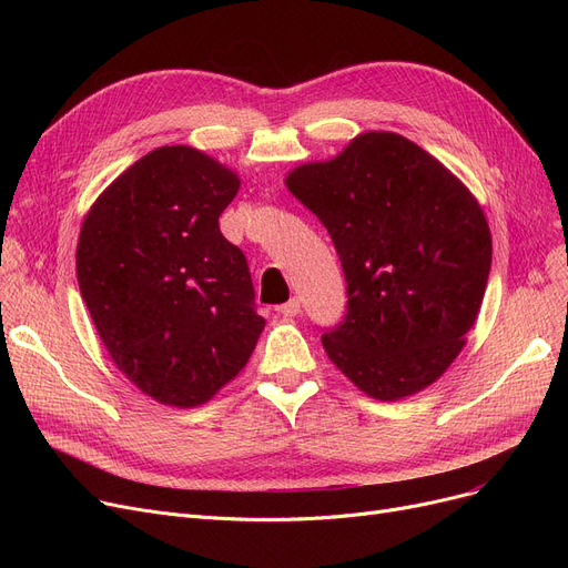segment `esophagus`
<instances>
[{
  "mask_svg": "<svg viewBox=\"0 0 568 568\" xmlns=\"http://www.w3.org/2000/svg\"><path fill=\"white\" fill-rule=\"evenodd\" d=\"M278 313L285 315V317H296V315H300L302 313V300H300V296H292L287 304H283L278 308Z\"/></svg>",
  "mask_w": 568,
  "mask_h": 568,
  "instance_id": "1",
  "label": "esophagus"
}]
</instances>
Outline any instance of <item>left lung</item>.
Listing matches in <instances>:
<instances>
[{
  "label": "left lung",
  "mask_w": 568,
  "mask_h": 568,
  "mask_svg": "<svg viewBox=\"0 0 568 568\" xmlns=\"http://www.w3.org/2000/svg\"><path fill=\"white\" fill-rule=\"evenodd\" d=\"M285 186L329 232L347 313L324 332L329 359L364 394L398 400L454 364L479 315L493 242L481 204L412 140L368 131Z\"/></svg>",
  "instance_id": "8db88e82"
}]
</instances>
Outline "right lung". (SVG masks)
I'll list each match as a JSON object with an SVG mask.
<instances>
[{
  "label": "right lung",
  "instance_id": "right-lung-1",
  "mask_svg": "<svg viewBox=\"0 0 568 568\" xmlns=\"http://www.w3.org/2000/svg\"><path fill=\"white\" fill-rule=\"evenodd\" d=\"M239 176L193 146H159L99 195L80 227V294L112 362L172 407L212 398L264 329L244 253L219 216Z\"/></svg>",
  "mask_w": 568,
  "mask_h": 568
}]
</instances>
